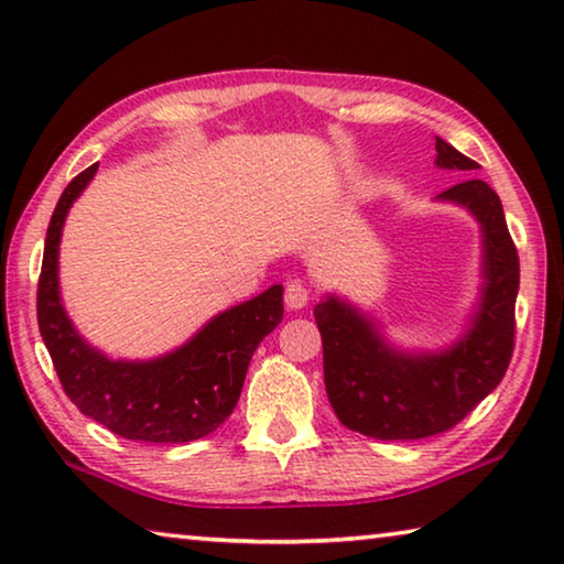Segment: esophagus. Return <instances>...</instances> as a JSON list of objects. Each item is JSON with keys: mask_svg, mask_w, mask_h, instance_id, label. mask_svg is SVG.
Segmentation results:
<instances>
[{"mask_svg": "<svg viewBox=\"0 0 564 564\" xmlns=\"http://www.w3.org/2000/svg\"><path fill=\"white\" fill-rule=\"evenodd\" d=\"M308 299H311V293L303 283L291 281L289 285H285V306H289L291 311H299L303 306H308Z\"/></svg>", "mask_w": 564, "mask_h": 564, "instance_id": "esophagus-1", "label": "esophagus"}]
</instances>
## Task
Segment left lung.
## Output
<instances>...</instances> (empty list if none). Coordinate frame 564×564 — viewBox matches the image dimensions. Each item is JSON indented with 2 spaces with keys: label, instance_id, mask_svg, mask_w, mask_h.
<instances>
[{
  "label": "left lung",
  "instance_id": "8db88e82",
  "mask_svg": "<svg viewBox=\"0 0 564 564\" xmlns=\"http://www.w3.org/2000/svg\"><path fill=\"white\" fill-rule=\"evenodd\" d=\"M436 165L471 173L479 165L436 138ZM481 226L485 289L467 334L440 354H404L383 341L373 321L328 296L314 308L324 341V381L338 422L381 442L449 432L502 381L514 351L520 258L499 195L479 177L440 193Z\"/></svg>",
  "mask_w": 564,
  "mask_h": 564
}]
</instances>
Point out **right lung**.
Returning a JSON list of instances; mask_svg holds the SVG:
<instances>
[{
    "mask_svg": "<svg viewBox=\"0 0 564 564\" xmlns=\"http://www.w3.org/2000/svg\"><path fill=\"white\" fill-rule=\"evenodd\" d=\"M97 173V163L65 187L44 238L37 321L69 401L132 442L183 444L208 436L234 414L258 344L281 324L283 289L223 311L173 354L153 361H112L77 334L59 301L57 256L67 210Z\"/></svg>",
    "mask_w": 564,
    "mask_h": 564,
    "instance_id": "obj_1",
    "label": "right lung"
}]
</instances>
